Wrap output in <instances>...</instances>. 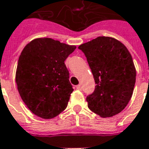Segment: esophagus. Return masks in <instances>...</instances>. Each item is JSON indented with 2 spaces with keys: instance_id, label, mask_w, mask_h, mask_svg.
I'll return each mask as SVG.
<instances>
[{
  "instance_id": "34e87169",
  "label": "esophagus",
  "mask_w": 149,
  "mask_h": 149,
  "mask_svg": "<svg viewBox=\"0 0 149 149\" xmlns=\"http://www.w3.org/2000/svg\"><path fill=\"white\" fill-rule=\"evenodd\" d=\"M76 88H77V89H79V90H81V88H82L81 84H78V85H77V86H76Z\"/></svg>"
}]
</instances>
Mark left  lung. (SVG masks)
<instances>
[{"label":"left lung","mask_w":149,"mask_h":149,"mask_svg":"<svg viewBox=\"0 0 149 149\" xmlns=\"http://www.w3.org/2000/svg\"><path fill=\"white\" fill-rule=\"evenodd\" d=\"M78 49L86 56L97 84L86 98L88 107L104 118L120 113L132 96L136 76L128 49L109 37H98Z\"/></svg>","instance_id":"obj_1"}]
</instances>
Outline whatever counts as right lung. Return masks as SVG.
I'll list each match as a JSON object with an SVG mask.
<instances>
[{"label": "right lung", "mask_w": 149, "mask_h": 149, "mask_svg": "<svg viewBox=\"0 0 149 149\" xmlns=\"http://www.w3.org/2000/svg\"><path fill=\"white\" fill-rule=\"evenodd\" d=\"M76 48L52 38H37L22 50L16 72L18 92L40 118H54L68 105L73 88L65 61Z\"/></svg>", "instance_id": "add662e5"}]
</instances>
